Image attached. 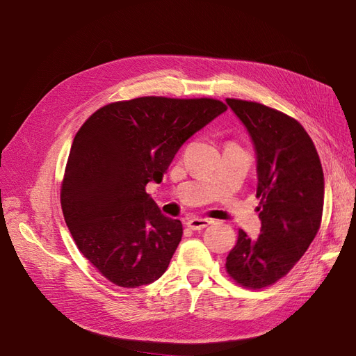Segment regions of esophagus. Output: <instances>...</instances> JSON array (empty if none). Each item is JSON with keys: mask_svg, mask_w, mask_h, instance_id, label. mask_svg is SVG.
<instances>
[{"mask_svg": "<svg viewBox=\"0 0 356 356\" xmlns=\"http://www.w3.org/2000/svg\"><path fill=\"white\" fill-rule=\"evenodd\" d=\"M213 222L211 218H205V217H193L190 220L186 222V226L193 231H200L203 228H207V226Z\"/></svg>", "mask_w": 356, "mask_h": 356, "instance_id": "obj_1", "label": "esophagus"}]
</instances>
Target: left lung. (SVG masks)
I'll return each mask as SVG.
<instances>
[{
    "label": "left lung",
    "mask_w": 356,
    "mask_h": 356,
    "mask_svg": "<svg viewBox=\"0 0 356 356\" xmlns=\"http://www.w3.org/2000/svg\"><path fill=\"white\" fill-rule=\"evenodd\" d=\"M246 127L257 156L260 236L240 229L226 257L231 278L249 289L278 282L311 246L320 229L324 176L312 139L300 122L259 102L226 99Z\"/></svg>",
    "instance_id": "1"
}]
</instances>
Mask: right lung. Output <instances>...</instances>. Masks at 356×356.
<instances>
[{"mask_svg": "<svg viewBox=\"0 0 356 356\" xmlns=\"http://www.w3.org/2000/svg\"><path fill=\"white\" fill-rule=\"evenodd\" d=\"M226 111L217 99L136 97L105 105L79 128L61 188L65 223L82 255L120 287L161 278L182 240V222L147 194L179 148Z\"/></svg>", "mask_w": 356, "mask_h": 356, "instance_id": "right-lung-1", "label": "right lung"}]
</instances>
